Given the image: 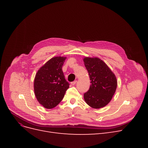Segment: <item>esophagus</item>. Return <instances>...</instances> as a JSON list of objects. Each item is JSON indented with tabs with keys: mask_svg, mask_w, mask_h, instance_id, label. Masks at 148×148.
Wrapping results in <instances>:
<instances>
[{
	"mask_svg": "<svg viewBox=\"0 0 148 148\" xmlns=\"http://www.w3.org/2000/svg\"><path fill=\"white\" fill-rule=\"evenodd\" d=\"M77 81H73L71 83V84L72 85H75L76 83H77Z\"/></svg>",
	"mask_w": 148,
	"mask_h": 148,
	"instance_id": "obj_1",
	"label": "esophagus"
}]
</instances>
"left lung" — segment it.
Segmentation results:
<instances>
[{
    "mask_svg": "<svg viewBox=\"0 0 148 148\" xmlns=\"http://www.w3.org/2000/svg\"><path fill=\"white\" fill-rule=\"evenodd\" d=\"M84 64L88 71L91 84L84 94L85 102L95 109L106 106L111 101L117 86L115 75L99 58L85 57Z\"/></svg>",
    "mask_w": 148,
    "mask_h": 148,
    "instance_id": "8db88e82",
    "label": "left lung"
}]
</instances>
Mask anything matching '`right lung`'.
<instances>
[{
	"label": "right lung",
	"instance_id": "right-lung-1",
	"mask_svg": "<svg viewBox=\"0 0 148 148\" xmlns=\"http://www.w3.org/2000/svg\"><path fill=\"white\" fill-rule=\"evenodd\" d=\"M66 57H55L39 69L34 82V94L38 102L46 109L57 106L63 99L69 83L65 78L62 66Z\"/></svg>",
	"mask_w": 148,
	"mask_h": 148
}]
</instances>
